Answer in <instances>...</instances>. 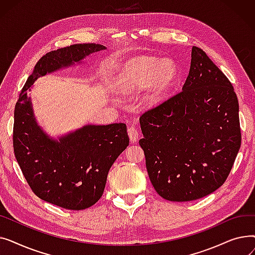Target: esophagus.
Wrapping results in <instances>:
<instances>
[{
    "mask_svg": "<svg viewBox=\"0 0 255 255\" xmlns=\"http://www.w3.org/2000/svg\"><path fill=\"white\" fill-rule=\"evenodd\" d=\"M128 135H129V138H130L131 142H136L137 139H138L139 133H138L137 129L134 126H130L128 128Z\"/></svg>",
    "mask_w": 255,
    "mask_h": 255,
    "instance_id": "esophagus-1",
    "label": "esophagus"
}]
</instances>
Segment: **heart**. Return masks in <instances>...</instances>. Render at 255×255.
I'll return each instance as SVG.
<instances>
[{
  "label": "heart",
  "mask_w": 255,
  "mask_h": 255,
  "mask_svg": "<svg viewBox=\"0 0 255 255\" xmlns=\"http://www.w3.org/2000/svg\"><path fill=\"white\" fill-rule=\"evenodd\" d=\"M176 77L177 67L172 61L140 57L126 64L117 80L116 88L124 94L151 88L153 95L157 96L163 93Z\"/></svg>",
  "instance_id": "heart-1"
}]
</instances>
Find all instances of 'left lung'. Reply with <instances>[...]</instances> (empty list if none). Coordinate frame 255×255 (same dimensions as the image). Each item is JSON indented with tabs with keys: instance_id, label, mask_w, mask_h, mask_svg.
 I'll use <instances>...</instances> for the list:
<instances>
[{
	"instance_id": "1",
	"label": "left lung",
	"mask_w": 255,
	"mask_h": 255,
	"mask_svg": "<svg viewBox=\"0 0 255 255\" xmlns=\"http://www.w3.org/2000/svg\"><path fill=\"white\" fill-rule=\"evenodd\" d=\"M139 144L156 192L190 202L217 190L241 146L239 102L234 87L206 52L193 46L181 92L139 118Z\"/></svg>"
}]
</instances>
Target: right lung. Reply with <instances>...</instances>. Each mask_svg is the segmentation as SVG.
I'll list each match as a JSON object with an SVG mask.
<instances>
[{"label": "right lung", "instance_id": "1", "mask_svg": "<svg viewBox=\"0 0 255 255\" xmlns=\"http://www.w3.org/2000/svg\"><path fill=\"white\" fill-rule=\"evenodd\" d=\"M105 49L95 43L73 44L47 52L23 86L14 110L13 149L32 191L47 203L67 210H84L103 194L112 165L129 144L124 123L87 125L50 138L36 122L28 95L35 80Z\"/></svg>", "mask_w": 255, "mask_h": 255}]
</instances>
